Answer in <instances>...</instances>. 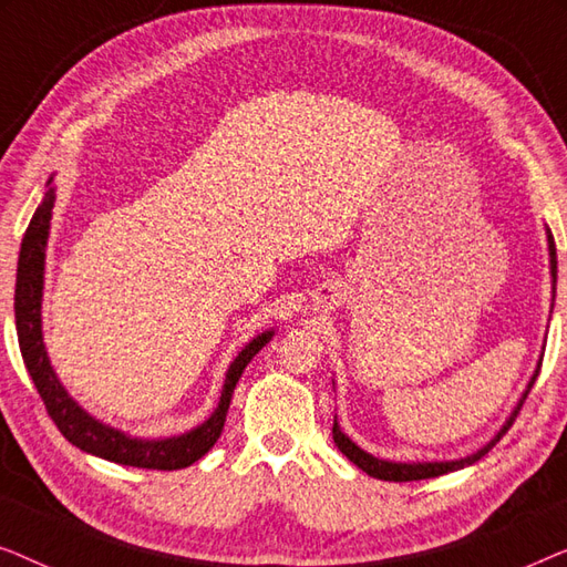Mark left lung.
<instances>
[{
	"label": "left lung",
	"instance_id": "left-lung-1",
	"mask_svg": "<svg viewBox=\"0 0 567 567\" xmlns=\"http://www.w3.org/2000/svg\"><path fill=\"white\" fill-rule=\"evenodd\" d=\"M547 245H549V274H553V284H555L557 281V252H555L553 231H547ZM537 374H539V371H537ZM537 374H534V377H537ZM534 377H532L529 386H526L522 402H518L514 413H511L506 425H503V429L495 433V439L491 441V444H485L483 449H477L475 454L464 456V460H452V462H386V460H379V456H371V454L363 452L361 446H355L353 441L348 439L343 431H340L338 421L332 423V441H336V446L348 456V460L355 464V467L363 470V472H367V475L377 477V480H390V483H410V480H429V477L446 475V472L462 470V467H467V464H475L477 460H483V456L491 452V449L498 444L503 436H506V431L511 429V423L516 421L518 410H522V405H524L526 394H529V390H532Z\"/></svg>",
	"mask_w": 567,
	"mask_h": 567
}]
</instances>
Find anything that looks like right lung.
I'll list each match as a JSON object with an SVG mask.
<instances>
[{
    "label": "right lung",
    "mask_w": 567,
    "mask_h": 567,
    "mask_svg": "<svg viewBox=\"0 0 567 567\" xmlns=\"http://www.w3.org/2000/svg\"><path fill=\"white\" fill-rule=\"evenodd\" d=\"M53 177L49 181V190L35 208L33 219H30L25 237H22L20 260H18V284H14V324H18V340L20 353L25 361L28 374L33 379L38 394H41L45 410H49L51 421L56 429L64 433L69 444H74L82 452L95 454L100 460L126 464V467H142V470H183L198 462L208 449L216 444L221 436L224 421H227V410L231 402V392L243 377L247 363L252 355L260 351L262 346L274 338V330L260 332L252 338L237 359L229 363L227 379H224L219 405L212 413L208 421H204L198 429H193L183 436L169 439H134L113 425H105L92 417L87 410H82L76 402L69 398L64 384L59 382L56 371H53L49 353L43 346V330H41V299H43V270H45V243H49V227H51V208L56 200V190L51 188Z\"/></svg>",
    "instance_id": "add662e5"
}]
</instances>
